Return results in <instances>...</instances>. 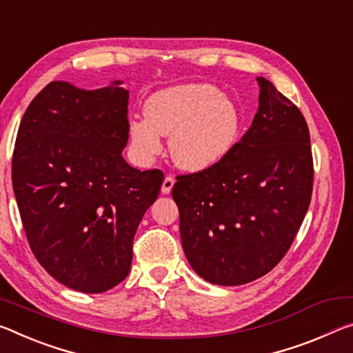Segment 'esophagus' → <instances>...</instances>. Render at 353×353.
Wrapping results in <instances>:
<instances>
[{
  "label": "esophagus",
  "mask_w": 353,
  "mask_h": 353,
  "mask_svg": "<svg viewBox=\"0 0 353 353\" xmlns=\"http://www.w3.org/2000/svg\"><path fill=\"white\" fill-rule=\"evenodd\" d=\"M174 177L172 176H166L165 181H163V185H161V193L168 194L172 190V185H174Z\"/></svg>",
  "instance_id": "34e87169"
}]
</instances>
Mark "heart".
<instances>
[{
  "mask_svg": "<svg viewBox=\"0 0 353 353\" xmlns=\"http://www.w3.org/2000/svg\"><path fill=\"white\" fill-rule=\"evenodd\" d=\"M146 119L128 125L137 152L150 159L170 138L172 160L187 171H203L225 159L239 141L243 116L239 105L214 85L193 83L161 89L144 103Z\"/></svg>",
  "mask_w": 353,
  "mask_h": 353,
  "instance_id": "heart-1",
  "label": "heart"
}]
</instances>
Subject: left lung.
<instances>
[{"label": "left lung", "mask_w": 353, "mask_h": 353, "mask_svg": "<svg viewBox=\"0 0 353 353\" xmlns=\"http://www.w3.org/2000/svg\"><path fill=\"white\" fill-rule=\"evenodd\" d=\"M259 110L220 163L177 176L172 198L193 270L239 286L264 276L292 245L311 203L314 166L301 111L264 77Z\"/></svg>", "instance_id": "8db88e82"}]
</instances>
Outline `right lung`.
Segmentation results:
<instances>
[{"mask_svg":"<svg viewBox=\"0 0 353 353\" xmlns=\"http://www.w3.org/2000/svg\"><path fill=\"white\" fill-rule=\"evenodd\" d=\"M52 81L25 111L12 154V185L28 243L64 286L105 292L130 272L133 237L163 183L122 157L128 91Z\"/></svg>","mask_w":353,"mask_h":353,"instance_id":"add662e5","label":"right lung"}]
</instances>
